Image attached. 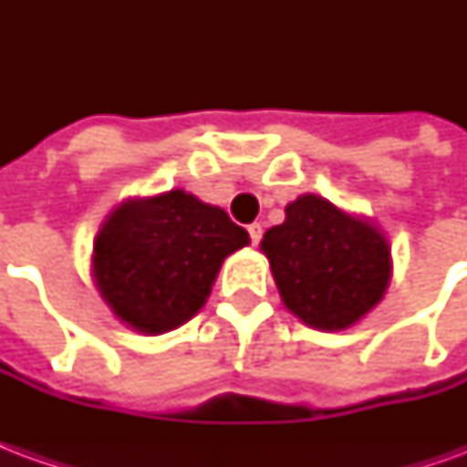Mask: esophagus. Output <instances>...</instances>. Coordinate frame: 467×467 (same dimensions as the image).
<instances>
[{"mask_svg":"<svg viewBox=\"0 0 467 467\" xmlns=\"http://www.w3.org/2000/svg\"><path fill=\"white\" fill-rule=\"evenodd\" d=\"M247 233H250V243L257 244L260 240H263V224L260 223H253L250 227H247Z\"/></svg>","mask_w":467,"mask_h":467,"instance_id":"1","label":"esophagus"}]
</instances>
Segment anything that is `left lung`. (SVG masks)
Instances as JSON below:
<instances>
[{"label":"left lung","instance_id":"obj_1","mask_svg":"<svg viewBox=\"0 0 467 467\" xmlns=\"http://www.w3.org/2000/svg\"><path fill=\"white\" fill-rule=\"evenodd\" d=\"M267 230L263 253L287 310L320 330H343L380 303L390 283V250L372 224L303 194Z\"/></svg>","mask_w":467,"mask_h":467}]
</instances>
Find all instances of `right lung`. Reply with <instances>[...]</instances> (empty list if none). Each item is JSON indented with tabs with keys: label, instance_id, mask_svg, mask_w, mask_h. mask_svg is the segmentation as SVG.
Here are the masks:
<instances>
[{
	"label": "right lung",
	"instance_id": "add662e5",
	"mask_svg": "<svg viewBox=\"0 0 467 467\" xmlns=\"http://www.w3.org/2000/svg\"><path fill=\"white\" fill-rule=\"evenodd\" d=\"M247 243L224 210L182 190L132 200L97 234V285L119 320L164 333L202 307L224 257Z\"/></svg>",
	"mask_w": 467,
	"mask_h": 467
}]
</instances>
